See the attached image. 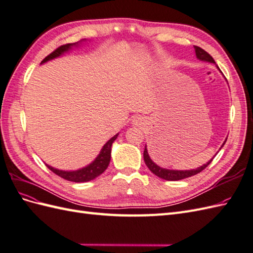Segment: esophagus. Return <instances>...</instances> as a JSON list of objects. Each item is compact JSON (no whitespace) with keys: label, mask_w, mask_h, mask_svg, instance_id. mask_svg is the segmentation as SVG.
<instances>
[{"label":"esophagus","mask_w":253,"mask_h":253,"mask_svg":"<svg viewBox=\"0 0 253 253\" xmlns=\"http://www.w3.org/2000/svg\"><path fill=\"white\" fill-rule=\"evenodd\" d=\"M133 122L135 123V124H137V123H139V122H141V119H134L133 120Z\"/></svg>","instance_id":"34e87169"}]
</instances>
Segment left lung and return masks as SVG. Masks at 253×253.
<instances>
[{"label": "left lung", "instance_id": "1", "mask_svg": "<svg viewBox=\"0 0 253 253\" xmlns=\"http://www.w3.org/2000/svg\"><path fill=\"white\" fill-rule=\"evenodd\" d=\"M194 51H196V56L197 59L201 60V61H204V62H209V63H213L216 64L215 61H213L212 57L206 52V51H204L202 48H200L198 46H194ZM217 68L219 69V67L217 66ZM220 71V69H219ZM228 139V138H226ZM226 139L224 140L223 144L221 145V147H220V150H221L222 146L224 145V143L226 142ZM216 156V155H215ZM143 158H144V161H145V165L147 166L148 169H150L155 175H157L158 177L163 178V179H166V180H179V179H184V178H187V177H190V176H193L196 175V174L200 173L201 171H203L205 168L209 166L213 157L210 160L207 161V163L203 166L199 167L198 169H192V170H170V169H165V168H161L159 167L158 165H156L154 163V161L151 159L150 155H148V152H147V147L145 145V148H144V153H143Z\"/></svg>", "mask_w": 253, "mask_h": 253}]
</instances>
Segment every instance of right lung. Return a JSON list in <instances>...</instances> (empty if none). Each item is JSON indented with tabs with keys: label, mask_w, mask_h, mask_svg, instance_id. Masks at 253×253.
Returning a JSON list of instances; mask_svg holds the SVG:
<instances>
[{
	"label": "right lung",
	"mask_w": 253,
	"mask_h": 253,
	"mask_svg": "<svg viewBox=\"0 0 253 253\" xmlns=\"http://www.w3.org/2000/svg\"><path fill=\"white\" fill-rule=\"evenodd\" d=\"M78 44H79V42L63 44V46L54 50L52 53H50L48 56L44 57V59L42 61V64L53 59H56V57L61 56L65 52H67V51L73 49V47H77ZM118 135L119 133H116L114 137L110 139L107 143L102 146L100 153L98 154V156L95 158V160L92 161L88 166L82 168V169L75 170V171H64V170L55 169V168L51 167L49 165H46V166L53 173H55L56 175L61 176L64 179H67L69 182H75V183L88 182V180L96 178L97 176H99L100 174H102L106 171V169L110 164V160H111V146L113 142L116 140V138H118Z\"/></svg>",
	"instance_id": "right-lung-1"
}]
</instances>
